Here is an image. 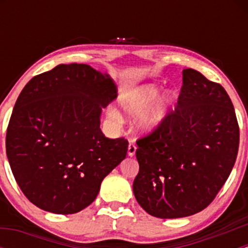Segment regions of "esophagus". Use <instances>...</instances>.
Returning <instances> with one entry per match:
<instances>
[{"instance_id": "1", "label": "esophagus", "mask_w": 248, "mask_h": 248, "mask_svg": "<svg viewBox=\"0 0 248 248\" xmlns=\"http://www.w3.org/2000/svg\"><path fill=\"white\" fill-rule=\"evenodd\" d=\"M135 152H136V146H135V143L130 141L129 144H128V156H130V157H133V156L135 155Z\"/></svg>"}]
</instances>
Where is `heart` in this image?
<instances>
[{"label": "heart", "mask_w": 248, "mask_h": 248, "mask_svg": "<svg viewBox=\"0 0 248 248\" xmlns=\"http://www.w3.org/2000/svg\"><path fill=\"white\" fill-rule=\"evenodd\" d=\"M160 92V87H157L156 85H143V86L132 88V90L122 93L119 98V105L126 112L127 115L138 116L143 114L138 122L139 129L142 133L149 134L154 132L167 119L168 113H169L170 107L173 102L172 94L168 93L156 102L152 108H150L157 100ZM108 115L116 121L121 119L120 113L114 108L108 109Z\"/></svg>", "instance_id": "heart-1"}]
</instances>
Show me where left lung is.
Masks as SVG:
<instances>
[{"mask_svg":"<svg viewBox=\"0 0 248 248\" xmlns=\"http://www.w3.org/2000/svg\"><path fill=\"white\" fill-rule=\"evenodd\" d=\"M136 143L140 169L133 191L142 209L164 219L201 212L229 178L238 155L231 99L221 85L183 70L175 110Z\"/></svg>","mask_w":248,"mask_h":248,"instance_id":"1","label":"left lung"}]
</instances>
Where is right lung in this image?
Here are the masks:
<instances>
[{
    "label": "right lung",
    "mask_w": 248,
    "mask_h": 248,
    "mask_svg": "<svg viewBox=\"0 0 248 248\" xmlns=\"http://www.w3.org/2000/svg\"><path fill=\"white\" fill-rule=\"evenodd\" d=\"M116 96L109 76L76 62L25 85L8 124L5 149L31 203L72 215L94 201L102 179L127 155L126 139H108L100 129L102 108Z\"/></svg>",
    "instance_id": "obj_1"
}]
</instances>
